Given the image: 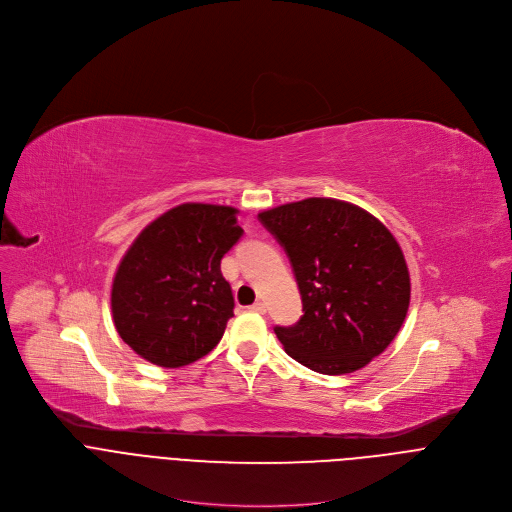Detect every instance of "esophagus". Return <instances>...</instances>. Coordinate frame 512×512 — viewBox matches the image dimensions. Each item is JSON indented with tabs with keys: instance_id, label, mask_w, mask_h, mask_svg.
Masks as SVG:
<instances>
[{
	"instance_id": "esophagus-1",
	"label": "esophagus",
	"mask_w": 512,
	"mask_h": 512,
	"mask_svg": "<svg viewBox=\"0 0 512 512\" xmlns=\"http://www.w3.org/2000/svg\"><path fill=\"white\" fill-rule=\"evenodd\" d=\"M251 310H253V312H259V314H265V312H267V306H265L263 302H255V304L251 306Z\"/></svg>"
}]
</instances>
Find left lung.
Listing matches in <instances>:
<instances>
[{"label":"left lung","mask_w":512,"mask_h":512,"mask_svg":"<svg viewBox=\"0 0 512 512\" xmlns=\"http://www.w3.org/2000/svg\"><path fill=\"white\" fill-rule=\"evenodd\" d=\"M285 249L304 316L275 334L285 352L322 375L354 373L401 330L411 279L393 233L364 208L306 198L259 212Z\"/></svg>","instance_id":"8db88e82"}]
</instances>
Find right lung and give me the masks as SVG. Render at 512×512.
<instances>
[{
	"label": "right lung",
	"instance_id": "add662e5",
	"mask_svg": "<svg viewBox=\"0 0 512 512\" xmlns=\"http://www.w3.org/2000/svg\"><path fill=\"white\" fill-rule=\"evenodd\" d=\"M237 212L186 202L135 237L111 285L113 324L135 354L178 369L221 342L235 308L221 259L243 235Z\"/></svg>",
	"mask_w": 512,
	"mask_h": 512
}]
</instances>
